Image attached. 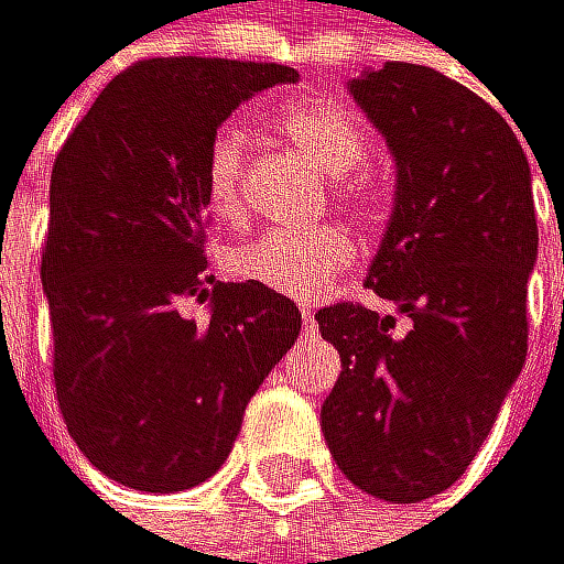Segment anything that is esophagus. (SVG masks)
I'll return each instance as SVG.
<instances>
[{"instance_id": "1", "label": "esophagus", "mask_w": 564, "mask_h": 564, "mask_svg": "<svg viewBox=\"0 0 564 564\" xmlns=\"http://www.w3.org/2000/svg\"><path fill=\"white\" fill-rule=\"evenodd\" d=\"M301 325H305L308 333L315 329V312H312V308H301Z\"/></svg>"}]
</instances>
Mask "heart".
<instances>
[{"label": "heart", "instance_id": "b5f03b06", "mask_svg": "<svg viewBox=\"0 0 564 564\" xmlns=\"http://www.w3.org/2000/svg\"><path fill=\"white\" fill-rule=\"evenodd\" d=\"M276 134L305 152L325 176H333L336 197L367 210L375 200V180L367 173L370 131L367 123L339 104H297L273 117ZM249 152L239 128H218L204 149V197L218 221H239L246 210ZM354 239L343 228L312 231H267L235 249L228 267L239 280L259 284L294 301H315L329 291L333 280L354 263Z\"/></svg>", "mask_w": 564, "mask_h": 564}]
</instances>
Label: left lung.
Masks as SVG:
<instances>
[{
	"mask_svg": "<svg viewBox=\"0 0 564 564\" xmlns=\"http://www.w3.org/2000/svg\"><path fill=\"white\" fill-rule=\"evenodd\" d=\"M350 93L399 173L367 288L412 325L391 336L395 318L354 301L318 308L343 360L322 433L357 489L420 502L465 475L527 360L531 165L492 104L426 65L388 62Z\"/></svg>",
	"mask_w": 564,
	"mask_h": 564,
	"instance_id": "8db88e82",
	"label": "left lung"
}]
</instances>
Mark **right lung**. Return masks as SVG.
<instances>
[{
    "instance_id": "right-lung-1",
    "label": "right lung",
    "mask_w": 564,
    "mask_h": 564,
    "mask_svg": "<svg viewBox=\"0 0 564 564\" xmlns=\"http://www.w3.org/2000/svg\"><path fill=\"white\" fill-rule=\"evenodd\" d=\"M288 65L149 58L96 96L51 169L41 280L54 391L107 478L183 492L225 465L256 388L297 333L291 297L207 273L204 149ZM183 300L208 305L182 315Z\"/></svg>"
}]
</instances>
